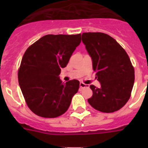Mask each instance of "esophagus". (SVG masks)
I'll return each mask as SVG.
<instances>
[{
	"label": "esophagus",
	"mask_w": 148,
	"mask_h": 148,
	"mask_svg": "<svg viewBox=\"0 0 148 148\" xmlns=\"http://www.w3.org/2000/svg\"><path fill=\"white\" fill-rule=\"evenodd\" d=\"M80 87H81V88H87V87H88V84H86L83 83V82H81V83H80Z\"/></svg>",
	"instance_id": "obj_1"
}]
</instances>
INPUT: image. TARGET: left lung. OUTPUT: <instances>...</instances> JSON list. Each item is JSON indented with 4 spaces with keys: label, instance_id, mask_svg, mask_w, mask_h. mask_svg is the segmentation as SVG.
Wrapping results in <instances>:
<instances>
[{
    "label": "left lung",
    "instance_id": "obj_1",
    "mask_svg": "<svg viewBox=\"0 0 148 148\" xmlns=\"http://www.w3.org/2000/svg\"><path fill=\"white\" fill-rule=\"evenodd\" d=\"M82 42L91 58L93 70L101 83L90 85L92 97L88 103L96 110L112 113L127 102L134 83V69L124 48L108 34L83 33Z\"/></svg>",
    "mask_w": 148,
    "mask_h": 148
}]
</instances>
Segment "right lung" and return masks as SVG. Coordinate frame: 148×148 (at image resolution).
I'll list each match as a JSON object with an SVG mask.
<instances>
[{
    "instance_id": "add662e5",
    "label": "right lung",
    "mask_w": 148,
    "mask_h": 148,
    "mask_svg": "<svg viewBox=\"0 0 148 148\" xmlns=\"http://www.w3.org/2000/svg\"><path fill=\"white\" fill-rule=\"evenodd\" d=\"M81 41V34H47L25 51L18 82L27 104L35 114L53 118L67 110L80 82L71 80L64 84L59 74Z\"/></svg>"
}]
</instances>
